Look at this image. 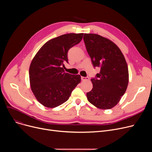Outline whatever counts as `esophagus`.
Returning <instances> with one entry per match:
<instances>
[{
    "label": "esophagus",
    "instance_id": "obj_1",
    "mask_svg": "<svg viewBox=\"0 0 152 152\" xmlns=\"http://www.w3.org/2000/svg\"><path fill=\"white\" fill-rule=\"evenodd\" d=\"M82 81H88L89 80V77H81Z\"/></svg>",
    "mask_w": 152,
    "mask_h": 152
}]
</instances>
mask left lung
<instances>
[{
	"label": "left lung",
	"mask_w": 152,
	"mask_h": 152,
	"mask_svg": "<svg viewBox=\"0 0 152 152\" xmlns=\"http://www.w3.org/2000/svg\"><path fill=\"white\" fill-rule=\"evenodd\" d=\"M84 41L94 68L100 73L91 79L93 88L87 93L88 101L100 109L114 107L124 94L129 82L128 67L119 47L96 34H84Z\"/></svg>",
	"instance_id": "8db88e82"
}]
</instances>
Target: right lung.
I'll use <instances>...</instances> for the list:
<instances>
[{"instance_id": "obj_1", "label": "right lung", "mask_w": 152, "mask_h": 152, "mask_svg": "<svg viewBox=\"0 0 152 152\" xmlns=\"http://www.w3.org/2000/svg\"><path fill=\"white\" fill-rule=\"evenodd\" d=\"M83 37V33H69L50 39L32 60L29 70L31 88L42 105L55 108L63 104L81 82L80 75L65 73L63 68L68 63L69 49L80 42Z\"/></svg>"}]
</instances>
